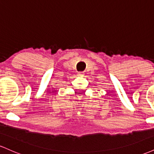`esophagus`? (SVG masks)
Wrapping results in <instances>:
<instances>
[{
    "mask_svg": "<svg viewBox=\"0 0 154 154\" xmlns=\"http://www.w3.org/2000/svg\"><path fill=\"white\" fill-rule=\"evenodd\" d=\"M77 75H79V76H83V75H84V72H78V74H77Z\"/></svg>",
    "mask_w": 154,
    "mask_h": 154,
    "instance_id": "esophagus-1",
    "label": "esophagus"
}]
</instances>
